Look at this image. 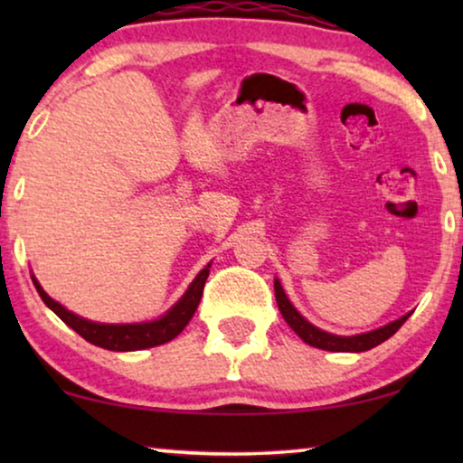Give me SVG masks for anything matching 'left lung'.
<instances>
[{"instance_id": "left-lung-1", "label": "left lung", "mask_w": 463, "mask_h": 463, "mask_svg": "<svg viewBox=\"0 0 463 463\" xmlns=\"http://www.w3.org/2000/svg\"><path fill=\"white\" fill-rule=\"evenodd\" d=\"M274 290H276L278 307H280L282 318L288 322V326L293 328V331L299 335L306 344L320 347V350H328V352H366V350H371V347H375L379 344H383L385 339H390L392 335H394L411 316V314L402 316V318L390 322V325L377 328V331H371L364 335H354V337H339V335L325 333V331H320V328H316L314 325H309V322L293 307V303L287 299V295H284V290L278 280L274 282Z\"/></svg>"}]
</instances>
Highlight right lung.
I'll list each match as a JSON object with an SVG mask.
<instances>
[{
  "label": "right lung",
  "mask_w": 463,
  "mask_h": 463,
  "mask_svg": "<svg viewBox=\"0 0 463 463\" xmlns=\"http://www.w3.org/2000/svg\"><path fill=\"white\" fill-rule=\"evenodd\" d=\"M211 265H206L204 269L195 276L192 287L187 288V293L181 297V301L170 309L168 314H164L160 320L154 322H141V325H99V322H90L86 318H80L73 312H69L56 303L54 299L43 293L40 282L33 278V284L40 293L42 301L52 309V312L59 316V318L65 322L67 326H71L75 333L81 335L90 344L105 347V350L111 352H135V350H145V347L162 345L166 341L175 339L183 328L187 326V322L192 320V316L198 309V303L202 299V293H204V282L208 278V269Z\"/></svg>",
  "instance_id": "obj_1"
}]
</instances>
